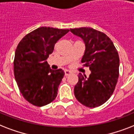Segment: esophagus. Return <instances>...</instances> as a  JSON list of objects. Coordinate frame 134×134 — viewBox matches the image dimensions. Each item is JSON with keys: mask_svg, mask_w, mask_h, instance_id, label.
Listing matches in <instances>:
<instances>
[{"mask_svg": "<svg viewBox=\"0 0 134 134\" xmlns=\"http://www.w3.org/2000/svg\"><path fill=\"white\" fill-rule=\"evenodd\" d=\"M65 76H69L71 74V71L69 70H65Z\"/></svg>", "mask_w": 134, "mask_h": 134, "instance_id": "34e87169", "label": "esophagus"}]
</instances>
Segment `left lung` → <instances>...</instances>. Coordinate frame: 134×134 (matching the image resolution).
I'll return each mask as SVG.
<instances>
[{"instance_id": "obj_1", "label": "left lung", "mask_w": 134, "mask_h": 134, "mask_svg": "<svg viewBox=\"0 0 134 134\" xmlns=\"http://www.w3.org/2000/svg\"><path fill=\"white\" fill-rule=\"evenodd\" d=\"M82 38L85 52L81 63L91 71L89 78L78 74L75 97L88 107H96L108 100L115 90L119 76L120 59L114 43L107 36L90 27L70 29Z\"/></svg>"}]
</instances>
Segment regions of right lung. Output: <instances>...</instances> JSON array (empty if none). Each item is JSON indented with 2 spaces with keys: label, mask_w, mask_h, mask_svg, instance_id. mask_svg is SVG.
<instances>
[{
  "label": "right lung",
  "mask_w": 134,
  "mask_h": 134,
  "mask_svg": "<svg viewBox=\"0 0 134 134\" xmlns=\"http://www.w3.org/2000/svg\"><path fill=\"white\" fill-rule=\"evenodd\" d=\"M69 31L49 27H41L24 37L15 52L14 72L20 93L26 100L37 107L52 103L65 72L53 70L46 60L54 45Z\"/></svg>",
  "instance_id": "obj_1"
}]
</instances>
